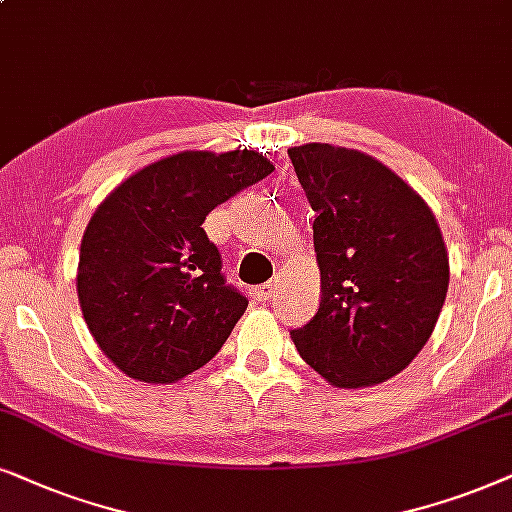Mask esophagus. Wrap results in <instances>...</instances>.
Returning <instances> with one entry per match:
<instances>
[{"instance_id":"1","label":"esophagus","mask_w":512,"mask_h":512,"mask_svg":"<svg viewBox=\"0 0 512 512\" xmlns=\"http://www.w3.org/2000/svg\"><path fill=\"white\" fill-rule=\"evenodd\" d=\"M274 292H276V283L269 281L264 285H257V288L252 290V295H255L257 302H269V299L274 297Z\"/></svg>"}]
</instances>
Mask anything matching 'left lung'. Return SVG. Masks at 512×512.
Listing matches in <instances>:
<instances>
[{"label":"left lung","instance_id":"8db88e82","mask_svg":"<svg viewBox=\"0 0 512 512\" xmlns=\"http://www.w3.org/2000/svg\"><path fill=\"white\" fill-rule=\"evenodd\" d=\"M313 220L318 313L292 330L299 356L337 388L395 377L438 323L449 285L442 231L384 163L325 142L288 149Z\"/></svg>","mask_w":512,"mask_h":512}]
</instances>
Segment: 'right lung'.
Instances as JSON below:
<instances>
[{"label": "right lung", "instance_id": "right-lung-1", "mask_svg": "<svg viewBox=\"0 0 512 512\" xmlns=\"http://www.w3.org/2000/svg\"><path fill=\"white\" fill-rule=\"evenodd\" d=\"M274 170L260 152H180L126 177L81 238L77 292L100 351L131 379L173 384L222 349L248 299L222 276L206 215Z\"/></svg>", "mask_w": 512, "mask_h": 512}]
</instances>
